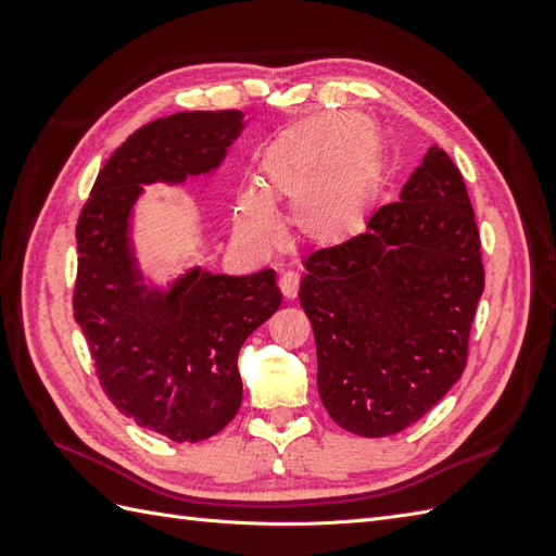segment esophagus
Segmentation results:
<instances>
[{
	"instance_id": "34e87169",
	"label": "esophagus",
	"mask_w": 556,
	"mask_h": 556,
	"mask_svg": "<svg viewBox=\"0 0 556 556\" xmlns=\"http://www.w3.org/2000/svg\"><path fill=\"white\" fill-rule=\"evenodd\" d=\"M278 288L282 292L285 299H294L296 292H299V274L294 271H285L280 274V280H278Z\"/></svg>"
}]
</instances>
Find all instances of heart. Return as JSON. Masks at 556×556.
<instances>
[{
    "instance_id": "obj_1",
    "label": "heart",
    "mask_w": 556,
    "mask_h": 556,
    "mask_svg": "<svg viewBox=\"0 0 556 556\" xmlns=\"http://www.w3.org/2000/svg\"><path fill=\"white\" fill-rule=\"evenodd\" d=\"M368 126L375 137V166L361 175L367 156ZM380 134L364 117L327 113L299 123L264 148L257 188L241 192L233 204V227L257 250L271 248L280 223L271 204L292 206V225L301 239L319 248L350 241L364 225L371 199ZM363 178L359 179L358 176Z\"/></svg>"
}]
</instances>
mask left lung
I'll use <instances>...</instances> for the list:
<instances>
[{
	"label": "left lung",
	"mask_w": 556,
	"mask_h": 556,
	"mask_svg": "<svg viewBox=\"0 0 556 556\" xmlns=\"http://www.w3.org/2000/svg\"><path fill=\"white\" fill-rule=\"evenodd\" d=\"M299 301L317 390L339 427L382 439L415 425L459 380L484 266L462 172L431 146L366 229L306 260Z\"/></svg>",
	"instance_id": "8db88e82"
}]
</instances>
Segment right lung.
<instances>
[{"label": "right lung", "mask_w": 556, "mask_h": 556, "mask_svg": "<svg viewBox=\"0 0 556 556\" xmlns=\"http://www.w3.org/2000/svg\"><path fill=\"white\" fill-rule=\"evenodd\" d=\"M243 127L241 111H185L137 129L99 172L78 215L74 315L104 394L176 443L206 441L239 413V350L280 306L276 274L192 271L169 296L131 268L127 215L141 182L206 174Z\"/></svg>", "instance_id": "1"}]
</instances>
